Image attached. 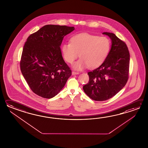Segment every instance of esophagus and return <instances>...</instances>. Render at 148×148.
<instances>
[{
	"label": "esophagus",
	"instance_id": "34e87169",
	"mask_svg": "<svg viewBox=\"0 0 148 148\" xmlns=\"http://www.w3.org/2000/svg\"><path fill=\"white\" fill-rule=\"evenodd\" d=\"M79 74V72H75V71H72V75H78Z\"/></svg>",
	"mask_w": 148,
	"mask_h": 148
}]
</instances>
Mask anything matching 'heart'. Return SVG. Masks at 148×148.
Returning a JSON list of instances; mask_svg holds the SVG:
<instances>
[{
	"instance_id": "obj_1",
	"label": "heart",
	"mask_w": 148,
	"mask_h": 148,
	"mask_svg": "<svg viewBox=\"0 0 148 148\" xmlns=\"http://www.w3.org/2000/svg\"><path fill=\"white\" fill-rule=\"evenodd\" d=\"M110 50V40L107 37L86 33L73 35L70 42L64 43L61 47L62 57L68 63H73L80 54L81 59L73 66L77 70L87 66L90 69L100 66L106 60Z\"/></svg>"
}]
</instances>
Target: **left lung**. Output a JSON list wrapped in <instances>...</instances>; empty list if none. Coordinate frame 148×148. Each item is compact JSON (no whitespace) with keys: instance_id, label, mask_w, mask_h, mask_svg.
I'll return each instance as SVG.
<instances>
[{"instance_id":"1","label":"left lung","mask_w":148,"mask_h":148,"mask_svg":"<svg viewBox=\"0 0 148 148\" xmlns=\"http://www.w3.org/2000/svg\"><path fill=\"white\" fill-rule=\"evenodd\" d=\"M112 40V47L106 60L100 66L88 72L89 82L83 86L89 97L104 101L113 97L128 80L130 53L124 41L112 33L104 32Z\"/></svg>"}]
</instances>
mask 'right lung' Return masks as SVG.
<instances>
[{
    "instance_id": "add662e5",
    "label": "right lung",
    "mask_w": 148,
    "mask_h": 148,
    "mask_svg": "<svg viewBox=\"0 0 148 148\" xmlns=\"http://www.w3.org/2000/svg\"><path fill=\"white\" fill-rule=\"evenodd\" d=\"M74 29V27L66 25H45L27 38L20 68L29 87L35 94L45 98L53 97L71 75L60 47L64 36Z\"/></svg>"
}]
</instances>
